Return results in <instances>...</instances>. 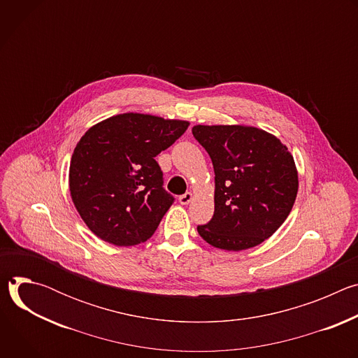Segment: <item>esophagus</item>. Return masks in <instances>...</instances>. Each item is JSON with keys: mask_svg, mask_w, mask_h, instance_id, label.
Listing matches in <instances>:
<instances>
[{"mask_svg": "<svg viewBox=\"0 0 358 358\" xmlns=\"http://www.w3.org/2000/svg\"><path fill=\"white\" fill-rule=\"evenodd\" d=\"M191 199H192V194L191 192H185V194L178 196V201H180V203H182V206H187V203L191 202Z\"/></svg>", "mask_w": 358, "mask_h": 358, "instance_id": "1", "label": "esophagus"}]
</instances>
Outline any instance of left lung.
I'll use <instances>...</instances> for the list:
<instances>
[{
    "instance_id": "obj_1",
    "label": "left lung",
    "mask_w": 358,
    "mask_h": 358,
    "mask_svg": "<svg viewBox=\"0 0 358 358\" xmlns=\"http://www.w3.org/2000/svg\"><path fill=\"white\" fill-rule=\"evenodd\" d=\"M215 173V211L196 231L210 245L242 250L272 236L292 211L297 171L286 145L257 127L194 126Z\"/></svg>"
}]
</instances>
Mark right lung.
I'll use <instances>...</instances> for the list:
<instances>
[{
    "mask_svg": "<svg viewBox=\"0 0 358 358\" xmlns=\"http://www.w3.org/2000/svg\"><path fill=\"white\" fill-rule=\"evenodd\" d=\"M188 122L124 113L90 127L69 167L75 207L89 229L116 246L145 242L174 196L156 157L180 138Z\"/></svg>",
    "mask_w": 358,
    "mask_h": 358,
    "instance_id": "add662e5",
    "label": "right lung"
}]
</instances>
